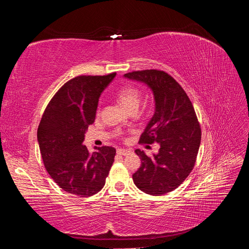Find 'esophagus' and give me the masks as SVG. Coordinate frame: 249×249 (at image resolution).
Wrapping results in <instances>:
<instances>
[{"label": "esophagus", "mask_w": 249, "mask_h": 249, "mask_svg": "<svg viewBox=\"0 0 249 249\" xmlns=\"http://www.w3.org/2000/svg\"><path fill=\"white\" fill-rule=\"evenodd\" d=\"M130 153L129 149H124V148H118L117 149V154L118 155H123V156H125Z\"/></svg>", "instance_id": "1"}]
</instances>
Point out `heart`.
Returning a JSON list of instances; mask_svg holds the SVG:
<instances>
[{
  "instance_id": "heart-1",
  "label": "heart",
  "mask_w": 249,
  "mask_h": 249,
  "mask_svg": "<svg viewBox=\"0 0 249 249\" xmlns=\"http://www.w3.org/2000/svg\"><path fill=\"white\" fill-rule=\"evenodd\" d=\"M141 91L134 86L126 85L120 88L116 92L118 103L129 112L137 111L141 104Z\"/></svg>"
}]
</instances>
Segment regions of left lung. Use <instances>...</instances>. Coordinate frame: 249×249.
Masks as SVG:
<instances>
[{"mask_svg": "<svg viewBox=\"0 0 249 249\" xmlns=\"http://www.w3.org/2000/svg\"><path fill=\"white\" fill-rule=\"evenodd\" d=\"M124 77L143 82L153 90L156 109L142 133L140 144H160L159 153L148 157L140 149V168L133 175L139 189L152 195L171 192L192 171L200 145L201 129L185 90L163 71L127 72Z\"/></svg>", "mask_w": 249, "mask_h": 249, "instance_id": "left-lung-1", "label": "left lung"}]
</instances>
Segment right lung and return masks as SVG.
<instances>
[{
    "label": "right lung",
    "mask_w": 249,
    "mask_h": 249,
    "mask_svg": "<svg viewBox=\"0 0 249 249\" xmlns=\"http://www.w3.org/2000/svg\"><path fill=\"white\" fill-rule=\"evenodd\" d=\"M115 74L78 76L67 81L48 104L37 130L49 175L62 190L81 197L102 190L114 162V147H97L90 154L82 142L95 119L100 95Z\"/></svg>",
    "instance_id": "1"
}]
</instances>
